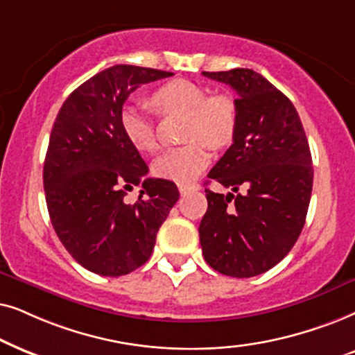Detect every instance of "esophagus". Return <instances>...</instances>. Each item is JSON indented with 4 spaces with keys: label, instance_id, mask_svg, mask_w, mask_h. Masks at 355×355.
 <instances>
[{
    "label": "esophagus",
    "instance_id": "obj_1",
    "mask_svg": "<svg viewBox=\"0 0 355 355\" xmlns=\"http://www.w3.org/2000/svg\"><path fill=\"white\" fill-rule=\"evenodd\" d=\"M196 190H198V185H187V183H178V191H180L182 195H187V193L196 191Z\"/></svg>",
    "mask_w": 355,
    "mask_h": 355
}]
</instances>
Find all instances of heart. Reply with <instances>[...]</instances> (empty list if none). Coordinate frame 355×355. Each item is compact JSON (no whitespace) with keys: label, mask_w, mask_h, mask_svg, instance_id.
<instances>
[{"label":"heart","mask_w":355,"mask_h":355,"mask_svg":"<svg viewBox=\"0 0 355 355\" xmlns=\"http://www.w3.org/2000/svg\"><path fill=\"white\" fill-rule=\"evenodd\" d=\"M155 112L168 115H187L185 139L190 144L165 150L154 162L157 177L178 183H188L209 164L211 149H224L237 133L239 112L232 96L207 92L198 84L185 79H175L160 86L150 97ZM120 126L125 138L141 153H153L157 148V136L150 113L141 105H126L120 113Z\"/></svg>","instance_id":"1"}]
</instances>
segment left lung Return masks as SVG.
Masks as SVG:
<instances>
[{
    "instance_id": "obj_1",
    "label": "left lung",
    "mask_w": 355,
    "mask_h": 355,
    "mask_svg": "<svg viewBox=\"0 0 355 355\" xmlns=\"http://www.w3.org/2000/svg\"><path fill=\"white\" fill-rule=\"evenodd\" d=\"M202 74L239 96L234 144L207 175L232 193L206 190L202 254L220 274L253 277L276 266L304 229L313 187L309 141L292 102L257 71Z\"/></svg>"
}]
</instances>
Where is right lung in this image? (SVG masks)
<instances>
[{
	"label": "right lung",
	"mask_w": 355,
	"mask_h": 355,
	"mask_svg": "<svg viewBox=\"0 0 355 355\" xmlns=\"http://www.w3.org/2000/svg\"><path fill=\"white\" fill-rule=\"evenodd\" d=\"M173 73L115 64L69 94L50 135L44 164L51 225L71 257L101 276H123L153 254L160 225L178 201L173 182L149 168L120 126L123 103L141 84ZM141 184L135 203L126 189Z\"/></svg>",
	"instance_id": "obj_1"
}]
</instances>
